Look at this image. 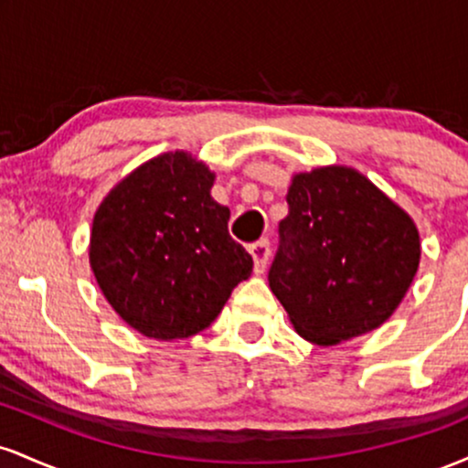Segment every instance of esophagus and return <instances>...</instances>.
Wrapping results in <instances>:
<instances>
[{"mask_svg":"<svg viewBox=\"0 0 468 468\" xmlns=\"http://www.w3.org/2000/svg\"><path fill=\"white\" fill-rule=\"evenodd\" d=\"M249 250L252 255V261H255V272L257 275H261V272L266 271L268 257H271V246H268V239L255 241V244H250Z\"/></svg>","mask_w":468,"mask_h":468,"instance_id":"34e87169","label":"esophagus"}]
</instances>
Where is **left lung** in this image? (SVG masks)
Returning a JSON list of instances; mask_svg holds the SVG:
<instances>
[{
  "label": "left lung",
  "mask_w": 468,
  "mask_h": 468,
  "mask_svg": "<svg viewBox=\"0 0 468 468\" xmlns=\"http://www.w3.org/2000/svg\"><path fill=\"white\" fill-rule=\"evenodd\" d=\"M286 200L268 283L299 336L327 347L383 325L420 264L410 213L343 165L292 176Z\"/></svg>",
  "instance_id": "1"
}]
</instances>
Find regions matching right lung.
I'll list each match as a JSON object with an SVG mask.
<instances>
[{"instance_id":"right-lung-1","label":"right lung","mask_w":468,"mask_h":468,"mask_svg":"<svg viewBox=\"0 0 468 468\" xmlns=\"http://www.w3.org/2000/svg\"><path fill=\"white\" fill-rule=\"evenodd\" d=\"M216 174L166 152L125 176L94 213L90 266L116 314L155 341L202 332L250 277L252 257L229 235Z\"/></svg>"}]
</instances>
